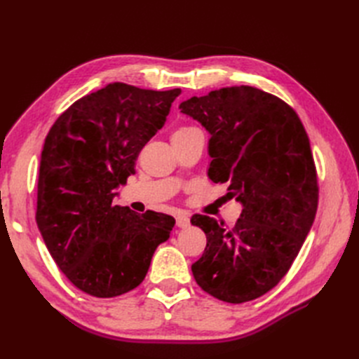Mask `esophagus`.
<instances>
[{"label":"esophagus","instance_id":"34e87169","mask_svg":"<svg viewBox=\"0 0 359 359\" xmlns=\"http://www.w3.org/2000/svg\"><path fill=\"white\" fill-rule=\"evenodd\" d=\"M177 226L181 227V229H186L187 226H190V219L187 215H178L177 217Z\"/></svg>","mask_w":359,"mask_h":359}]
</instances>
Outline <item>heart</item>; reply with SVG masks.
I'll return each instance as SVG.
<instances>
[{
    "instance_id": "heart-1",
    "label": "heart",
    "mask_w": 359,
    "mask_h": 359,
    "mask_svg": "<svg viewBox=\"0 0 359 359\" xmlns=\"http://www.w3.org/2000/svg\"><path fill=\"white\" fill-rule=\"evenodd\" d=\"M190 128H193V127H182V128L177 130V132H175V133H178V132H187V130H190Z\"/></svg>"
}]
</instances>
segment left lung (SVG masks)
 <instances>
[{"label": "left lung", "mask_w": 359, "mask_h": 359, "mask_svg": "<svg viewBox=\"0 0 359 359\" xmlns=\"http://www.w3.org/2000/svg\"><path fill=\"white\" fill-rule=\"evenodd\" d=\"M180 109L211 136L210 180L229 184V198L243 205L232 229L208 215L191 217L206 235L193 277L220 301L256 299L285 277L316 215L309 136L289 104L253 86L191 97Z\"/></svg>", "instance_id": "left-lung-1"}]
</instances>
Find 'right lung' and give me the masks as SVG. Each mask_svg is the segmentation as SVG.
I'll return each instance as SVG.
<instances>
[{"label": "right lung", "instance_id": "add662e5", "mask_svg": "<svg viewBox=\"0 0 359 359\" xmlns=\"http://www.w3.org/2000/svg\"><path fill=\"white\" fill-rule=\"evenodd\" d=\"M181 90L114 82L61 114L41 151L36 222L52 259L97 298L137 287L175 219L114 205L148 140L165 126Z\"/></svg>", "mask_w": 359, "mask_h": 359}]
</instances>
